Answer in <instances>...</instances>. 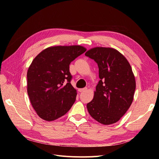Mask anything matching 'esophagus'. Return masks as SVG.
I'll use <instances>...</instances> for the list:
<instances>
[{"label":"esophagus","instance_id":"obj_1","mask_svg":"<svg viewBox=\"0 0 159 159\" xmlns=\"http://www.w3.org/2000/svg\"><path fill=\"white\" fill-rule=\"evenodd\" d=\"M88 89L87 88H80V89H79V91H80V92H83V91H85Z\"/></svg>","mask_w":159,"mask_h":159}]
</instances>
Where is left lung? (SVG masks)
<instances>
[{
    "label": "left lung",
    "instance_id": "left-lung-1",
    "mask_svg": "<svg viewBox=\"0 0 159 159\" xmlns=\"http://www.w3.org/2000/svg\"><path fill=\"white\" fill-rule=\"evenodd\" d=\"M85 55L98 67L100 80L92 101L87 104L89 115L97 122L110 125L119 121L129 108L136 82L125 57L111 48L95 47Z\"/></svg>",
    "mask_w": 159,
    "mask_h": 159
}]
</instances>
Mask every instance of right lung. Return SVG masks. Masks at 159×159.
<instances>
[{
	"mask_svg": "<svg viewBox=\"0 0 159 159\" xmlns=\"http://www.w3.org/2000/svg\"><path fill=\"white\" fill-rule=\"evenodd\" d=\"M86 49L79 45L51 46L33 60L27 73L30 102L40 118L53 121L68 112L77 90L71 84L70 64Z\"/></svg>",
	"mask_w": 159,
	"mask_h": 159,
	"instance_id": "1",
	"label": "right lung"
}]
</instances>
